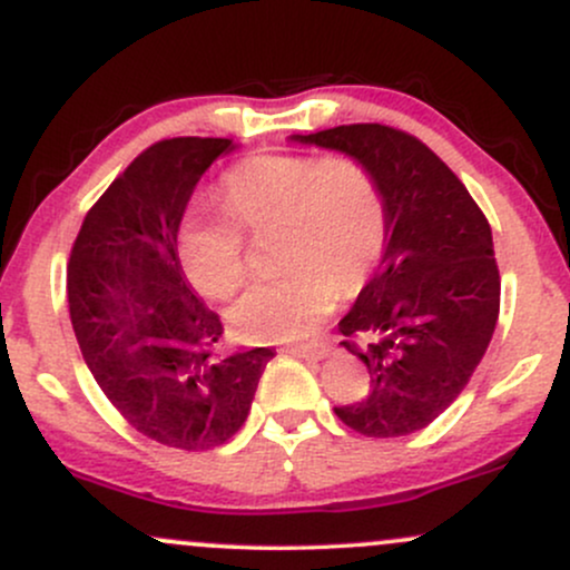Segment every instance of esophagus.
I'll return each mask as SVG.
<instances>
[{"mask_svg":"<svg viewBox=\"0 0 570 570\" xmlns=\"http://www.w3.org/2000/svg\"><path fill=\"white\" fill-rule=\"evenodd\" d=\"M286 351L294 353V356H299V358H311V362H318V358H324L326 353H330V345H326V343H299V345H289Z\"/></svg>","mask_w":570,"mask_h":570,"instance_id":"obj_1","label":"esophagus"}]
</instances>
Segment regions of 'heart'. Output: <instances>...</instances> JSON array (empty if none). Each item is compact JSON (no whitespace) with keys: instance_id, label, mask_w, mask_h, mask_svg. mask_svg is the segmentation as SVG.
Segmentation results:
<instances>
[{"instance_id":"1","label":"heart","mask_w":570,"mask_h":570,"mask_svg":"<svg viewBox=\"0 0 570 570\" xmlns=\"http://www.w3.org/2000/svg\"><path fill=\"white\" fill-rule=\"evenodd\" d=\"M225 217H193L179 227V263L189 284L227 299L248 276L246 238L284 227L278 259L286 271L259 281L233 307L246 340H294L318 330L340 292H358L381 265L389 208L375 174L348 155H257L219 179Z\"/></svg>"}]
</instances>
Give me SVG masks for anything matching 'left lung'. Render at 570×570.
<instances>
[{"instance_id":"8db88e82","label":"left lung","mask_w":570,"mask_h":570,"mask_svg":"<svg viewBox=\"0 0 570 570\" xmlns=\"http://www.w3.org/2000/svg\"><path fill=\"white\" fill-rule=\"evenodd\" d=\"M297 139L362 160L383 189V263L337 326L367 364L370 391L335 415L364 436H407L455 402L493 337L501 276L490 225L463 181L407 130L353 122Z\"/></svg>"}]
</instances>
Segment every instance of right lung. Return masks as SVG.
I'll return each mask as SVG.
<instances>
[{
    "label": "right lung",
    "mask_w": 570,
    "mask_h": 570,
    "mask_svg": "<svg viewBox=\"0 0 570 570\" xmlns=\"http://www.w3.org/2000/svg\"><path fill=\"white\" fill-rule=\"evenodd\" d=\"M230 139L176 136L136 155L85 214L67 265L69 316L98 389L147 440L212 450L244 426L273 348L225 353L195 297L176 233Z\"/></svg>",
    "instance_id": "right-lung-1"
}]
</instances>
